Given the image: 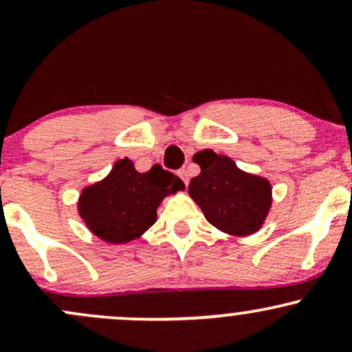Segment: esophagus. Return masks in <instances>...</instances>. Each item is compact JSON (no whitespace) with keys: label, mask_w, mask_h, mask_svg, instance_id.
<instances>
[{"label":"esophagus","mask_w":352,"mask_h":352,"mask_svg":"<svg viewBox=\"0 0 352 352\" xmlns=\"http://www.w3.org/2000/svg\"><path fill=\"white\" fill-rule=\"evenodd\" d=\"M179 177L182 179V182H184L185 185H188V173L185 168H182V170H179Z\"/></svg>","instance_id":"34e87169"}]
</instances>
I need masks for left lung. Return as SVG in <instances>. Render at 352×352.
I'll return each mask as SVG.
<instances>
[{
    "mask_svg": "<svg viewBox=\"0 0 352 352\" xmlns=\"http://www.w3.org/2000/svg\"><path fill=\"white\" fill-rule=\"evenodd\" d=\"M200 175L190 180L188 195L213 227L235 236H248L263 227L272 208V184L236 167L227 155L201 151L193 157Z\"/></svg>",
    "mask_w": 352,
    "mask_h": 352,
    "instance_id": "obj_1",
    "label": "left lung"
}]
</instances>
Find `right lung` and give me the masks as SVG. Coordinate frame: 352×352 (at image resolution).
Segmentation results:
<instances>
[{
    "label": "right lung",
    "mask_w": 352,
    "mask_h": 352,
    "mask_svg": "<svg viewBox=\"0 0 352 352\" xmlns=\"http://www.w3.org/2000/svg\"><path fill=\"white\" fill-rule=\"evenodd\" d=\"M184 188V182L160 165L140 173L125 157L106 179L82 188L78 212L96 236L122 245L142 236L155 223L160 201Z\"/></svg>",
    "instance_id": "obj_1"
}]
</instances>
